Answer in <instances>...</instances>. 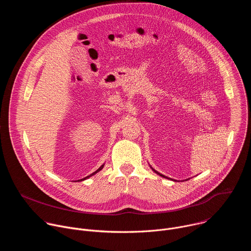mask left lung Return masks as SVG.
Segmentation results:
<instances>
[{
    "label": "left lung",
    "mask_w": 251,
    "mask_h": 251,
    "mask_svg": "<svg viewBox=\"0 0 251 251\" xmlns=\"http://www.w3.org/2000/svg\"><path fill=\"white\" fill-rule=\"evenodd\" d=\"M151 168H152V167H151ZM152 170H153V171H154V172H155V173H156V174H158V175H159V176H163V177H167V176H164V175H162V174H160V173H159V172H157V171H156V170H154V169H153V168H152Z\"/></svg>",
    "instance_id": "1"
}]
</instances>
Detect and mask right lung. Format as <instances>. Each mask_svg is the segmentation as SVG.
<instances>
[{"label":"right lung","mask_w":251,"mask_h":251,"mask_svg":"<svg viewBox=\"0 0 251 251\" xmlns=\"http://www.w3.org/2000/svg\"><path fill=\"white\" fill-rule=\"evenodd\" d=\"M103 167H104V165H102V166H101V167H100V168H99V169H98V170H97V171H95V172H94V173H92V174H91V175H89V176H85V177H84V178H81V180H78V181H83V180H85V178H87V177H89V176H93V175H95V174H96V173H97V172H99V171H100V170H102V169H103Z\"/></svg>","instance_id":"right-lung-1"}]
</instances>
